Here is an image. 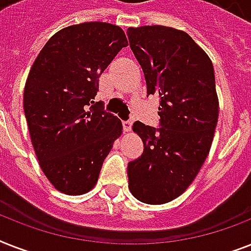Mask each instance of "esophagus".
I'll return each instance as SVG.
<instances>
[{"instance_id": "esophagus-1", "label": "esophagus", "mask_w": 251, "mask_h": 251, "mask_svg": "<svg viewBox=\"0 0 251 251\" xmlns=\"http://www.w3.org/2000/svg\"><path fill=\"white\" fill-rule=\"evenodd\" d=\"M122 126H124V131L129 133L130 130H131V127H133V122H131V121H124V122H122Z\"/></svg>"}]
</instances>
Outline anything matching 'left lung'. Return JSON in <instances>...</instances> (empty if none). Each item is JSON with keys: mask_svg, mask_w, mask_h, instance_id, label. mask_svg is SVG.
Instances as JSON below:
<instances>
[{"mask_svg": "<svg viewBox=\"0 0 251 251\" xmlns=\"http://www.w3.org/2000/svg\"><path fill=\"white\" fill-rule=\"evenodd\" d=\"M127 36L145 73L147 96L160 99L161 126L134 124L145 150L127 164L129 189L141 202L163 204L190 186L210 152L219 117L214 66L181 29L130 27Z\"/></svg>", "mask_w": 251, "mask_h": 251, "instance_id": "left-lung-1", "label": "left lung"}]
</instances>
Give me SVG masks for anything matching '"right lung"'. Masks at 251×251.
Wrapping results in <instances>:
<instances>
[{"label":"right lung","mask_w":251,"mask_h":251,"mask_svg":"<svg viewBox=\"0 0 251 251\" xmlns=\"http://www.w3.org/2000/svg\"><path fill=\"white\" fill-rule=\"evenodd\" d=\"M127 39L105 22L69 25L53 35L29 70L23 108L39 165L68 195L88 193L122 124L95 102L99 76Z\"/></svg>","instance_id":"obj_1"}]
</instances>
